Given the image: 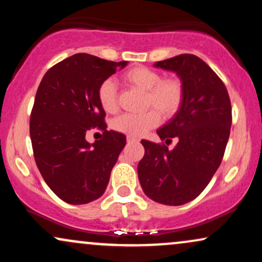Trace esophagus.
<instances>
[{"label": "esophagus", "instance_id": "obj_1", "mask_svg": "<svg viewBox=\"0 0 262 262\" xmlns=\"http://www.w3.org/2000/svg\"><path fill=\"white\" fill-rule=\"evenodd\" d=\"M127 141H128L129 144H130V143H138V141H139V139H138V138H135V137H132V135H128Z\"/></svg>", "mask_w": 262, "mask_h": 262}]
</instances>
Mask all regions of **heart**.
Segmentation results:
<instances>
[{"instance_id":"1","label":"heart","mask_w":262,"mask_h":262,"mask_svg":"<svg viewBox=\"0 0 262 262\" xmlns=\"http://www.w3.org/2000/svg\"><path fill=\"white\" fill-rule=\"evenodd\" d=\"M123 80L145 91V107L152 108L143 113H124L117 117L112 123V128L119 133L141 137L159 124L160 114L165 118H171L182 106L185 86L179 77H161L158 71L146 66H134L123 74ZM97 98L107 113L117 112L118 93L112 79L102 81L97 90Z\"/></svg>"}]
</instances>
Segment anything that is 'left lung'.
<instances>
[{
	"mask_svg": "<svg viewBox=\"0 0 262 262\" xmlns=\"http://www.w3.org/2000/svg\"><path fill=\"white\" fill-rule=\"evenodd\" d=\"M155 66L179 75L185 98L175 118L156 132L165 143L141 140L145 154L138 164V177L152 201L181 206L200 196L223 160L231 125L230 98L223 81L196 55L182 54ZM172 137L179 143L170 150Z\"/></svg>",
	"mask_w": 262,
	"mask_h": 262,
	"instance_id": "1",
	"label": "left lung"
}]
</instances>
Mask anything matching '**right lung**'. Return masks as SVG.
<instances>
[{"mask_svg":"<svg viewBox=\"0 0 262 262\" xmlns=\"http://www.w3.org/2000/svg\"><path fill=\"white\" fill-rule=\"evenodd\" d=\"M125 65L75 54L50 68L38 87L29 122L33 154L44 181L66 203L100 198L125 146L124 134L106 129L97 98L102 81ZM91 128L104 134L93 144L85 140Z\"/></svg>","mask_w":262,"mask_h":262,"instance_id":"add662e5","label":"right lung"}]
</instances>
